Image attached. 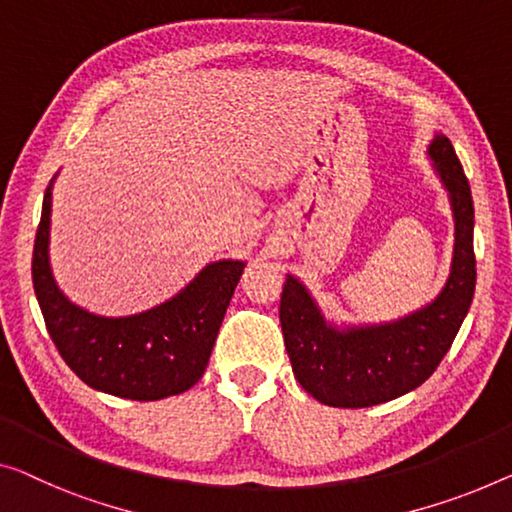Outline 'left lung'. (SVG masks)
I'll use <instances>...</instances> for the list:
<instances>
[{
    "instance_id": "8db88e82",
    "label": "left lung",
    "mask_w": 512,
    "mask_h": 512,
    "mask_svg": "<svg viewBox=\"0 0 512 512\" xmlns=\"http://www.w3.org/2000/svg\"><path fill=\"white\" fill-rule=\"evenodd\" d=\"M427 158L451 202L455 243L441 292L391 322H333L303 282L287 273L282 338L294 377L329 407L361 409L414 391L437 370L467 317L476 289L474 200L448 137L434 131Z\"/></svg>"
}]
</instances>
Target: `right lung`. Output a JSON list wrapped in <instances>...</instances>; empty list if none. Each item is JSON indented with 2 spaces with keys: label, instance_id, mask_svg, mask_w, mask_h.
Wrapping results in <instances>:
<instances>
[{
  "label": "right lung",
  "instance_id": "1",
  "mask_svg": "<svg viewBox=\"0 0 512 512\" xmlns=\"http://www.w3.org/2000/svg\"><path fill=\"white\" fill-rule=\"evenodd\" d=\"M52 177L36 230L32 280L45 326L68 368L94 391L126 400H163L195 386L207 370L246 259L209 262L154 308L108 317L73 303L50 266Z\"/></svg>",
  "mask_w": 512,
  "mask_h": 512
}]
</instances>
